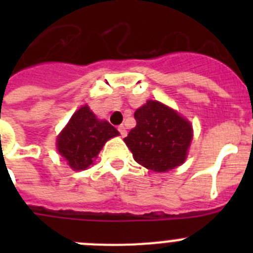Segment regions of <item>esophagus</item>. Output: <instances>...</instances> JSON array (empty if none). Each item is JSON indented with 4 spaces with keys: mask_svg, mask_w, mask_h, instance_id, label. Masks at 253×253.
Wrapping results in <instances>:
<instances>
[{
    "mask_svg": "<svg viewBox=\"0 0 253 253\" xmlns=\"http://www.w3.org/2000/svg\"><path fill=\"white\" fill-rule=\"evenodd\" d=\"M118 130H119V133L122 137H126V129H125L124 125H120L119 128H118Z\"/></svg>",
    "mask_w": 253,
    "mask_h": 253,
    "instance_id": "34e87169",
    "label": "esophagus"
}]
</instances>
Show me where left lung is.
Returning <instances> with one entry per match:
<instances>
[{
    "instance_id": "obj_1",
    "label": "left lung",
    "mask_w": 253,
    "mask_h": 253,
    "mask_svg": "<svg viewBox=\"0 0 253 253\" xmlns=\"http://www.w3.org/2000/svg\"><path fill=\"white\" fill-rule=\"evenodd\" d=\"M135 128L124 138L134 160L146 169L166 172L184 163L193 128L175 110L158 101H147L134 113Z\"/></svg>"
}]
</instances>
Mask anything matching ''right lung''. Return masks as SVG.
Listing matches in <instances>:
<instances>
[{
    "mask_svg": "<svg viewBox=\"0 0 253 253\" xmlns=\"http://www.w3.org/2000/svg\"><path fill=\"white\" fill-rule=\"evenodd\" d=\"M119 131L84 106L72 115L57 139L58 152L73 169H86L93 162L102 146Z\"/></svg>",
    "mask_w": 253,
    "mask_h": 253,
    "instance_id": "obj_1",
    "label": "right lung"
}]
</instances>
